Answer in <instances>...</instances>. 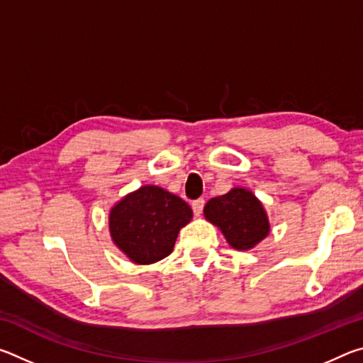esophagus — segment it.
Instances as JSON below:
<instances>
[{"label": "esophagus", "mask_w": 363, "mask_h": 363, "mask_svg": "<svg viewBox=\"0 0 363 363\" xmlns=\"http://www.w3.org/2000/svg\"><path fill=\"white\" fill-rule=\"evenodd\" d=\"M203 206H205V200L203 199H199V200L194 201L192 208H194V213L196 214V216H200L201 211H203Z\"/></svg>", "instance_id": "obj_1"}]
</instances>
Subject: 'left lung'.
I'll use <instances>...</instances> for the list:
<instances>
[{
  "mask_svg": "<svg viewBox=\"0 0 363 363\" xmlns=\"http://www.w3.org/2000/svg\"><path fill=\"white\" fill-rule=\"evenodd\" d=\"M203 214L211 224L219 227L227 243L235 250H251L270 230L262 203L253 192L242 187L214 196L205 205Z\"/></svg>",
  "mask_w": 363,
  "mask_h": 363,
  "instance_id": "8db88e82",
  "label": "left lung"
}]
</instances>
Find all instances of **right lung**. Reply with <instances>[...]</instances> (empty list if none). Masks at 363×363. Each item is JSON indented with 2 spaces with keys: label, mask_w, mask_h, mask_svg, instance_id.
Segmentation results:
<instances>
[{
  "label": "right lung",
  "mask_w": 363,
  "mask_h": 363,
  "mask_svg": "<svg viewBox=\"0 0 363 363\" xmlns=\"http://www.w3.org/2000/svg\"><path fill=\"white\" fill-rule=\"evenodd\" d=\"M192 216L190 206L177 195L144 186L110 210V235L133 262L153 264L173 251L177 233Z\"/></svg>",
  "instance_id": "right-lung-1"
}]
</instances>
